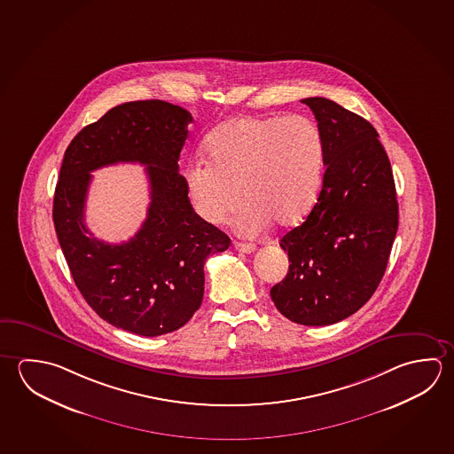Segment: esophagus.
Returning <instances> with one entry per match:
<instances>
[{
  "instance_id": "34e87169",
  "label": "esophagus",
  "mask_w": 454,
  "mask_h": 454,
  "mask_svg": "<svg viewBox=\"0 0 454 454\" xmlns=\"http://www.w3.org/2000/svg\"><path fill=\"white\" fill-rule=\"evenodd\" d=\"M234 247H236V250L244 252V254H254V250H256V246L250 244V242H239V240H236Z\"/></svg>"
}]
</instances>
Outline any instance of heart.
<instances>
[{
  "mask_svg": "<svg viewBox=\"0 0 454 454\" xmlns=\"http://www.w3.org/2000/svg\"><path fill=\"white\" fill-rule=\"evenodd\" d=\"M206 153L207 164L186 172L192 207L206 223H223L242 196L238 228L256 234L270 222H301L317 200L324 138L306 116L226 121L208 137Z\"/></svg>",
  "mask_w": 454,
  "mask_h": 454,
  "instance_id": "b5f03b06",
  "label": "heart"
}]
</instances>
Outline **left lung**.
I'll return each mask as SVG.
<instances>
[{
	"label": "left lung",
	"mask_w": 454,
	"mask_h": 454,
	"mask_svg": "<svg viewBox=\"0 0 454 454\" xmlns=\"http://www.w3.org/2000/svg\"><path fill=\"white\" fill-rule=\"evenodd\" d=\"M301 102L317 120L326 168L309 215L280 239L290 266L270 298L294 324L332 325L357 312L380 286L397 234V194L368 121L324 97Z\"/></svg>",
	"instance_id": "1"
}]
</instances>
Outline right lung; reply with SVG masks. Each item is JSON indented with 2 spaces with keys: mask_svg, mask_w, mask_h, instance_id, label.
<instances>
[{
  "mask_svg": "<svg viewBox=\"0 0 454 454\" xmlns=\"http://www.w3.org/2000/svg\"><path fill=\"white\" fill-rule=\"evenodd\" d=\"M192 113L162 100L118 105L74 137L54 194V226L73 280L89 306L130 333L184 326L204 296V262L231 239L192 208L178 160ZM118 161L147 166L151 207L122 245L94 239L83 223L90 172Z\"/></svg>",
  "mask_w": 454,
  "mask_h": 454,
  "instance_id": "obj_1",
  "label": "right lung"
}]
</instances>
